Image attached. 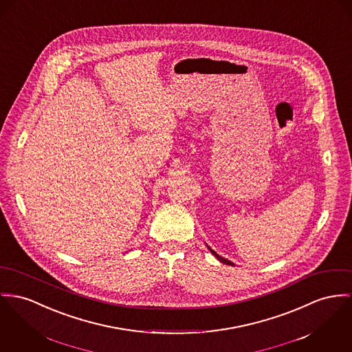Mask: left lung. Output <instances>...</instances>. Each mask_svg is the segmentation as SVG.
<instances>
[{"label":"left lung","mask_w":352,"mask_h":352,"mask_svg":"<svg viewBox=\"0 0 352 352\" xmlns=\"http://www.w3.org/2000/svg\"><path fill=\"white\" fill-rule=\"evenodd\" d=\"M209 249H210V248H209ZM210 250H212V249H210ZM212 253H213V254H214V256H216L217 258H218V260H219V261H221V263H223V264H226V265H234V264H233V263H230V261H229V260H226V258H223V257H221V256H218V254H217L216 252H214V250H212Z\"/></svg>","instance_id":"1"}]
</instances>
